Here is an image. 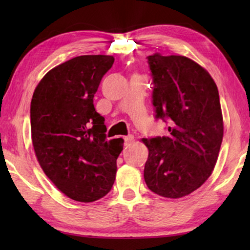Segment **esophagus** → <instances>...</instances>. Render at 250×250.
I'll use <instances>...</instances> for the list:
<instances>
[{
	"mask_svg": "<svg viewBox=\"0 0 250 250\" xmlns=\"http://www.w3.org/2000/svg\"><path fill=\"white\" fill-rule=\"evenodd\" d=\"M133 135L132 134H129V135H125V137L124 138V140H125V146H129L131 142L133 141Z\"/></svg>",
	"mask_w": 250,
	"mask_h": 250,
	"instance_id": "34e87169",
	"label": "esophagus"
}]
</instances>
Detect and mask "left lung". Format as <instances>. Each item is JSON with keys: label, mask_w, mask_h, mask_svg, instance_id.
<instances>
[{"label": "left lung", "mask_w": 250, "mask_h": 250, "mask_svg": "<svg viewBox=\"0 0 250 250\" xmlns=\"http://www.w3.org/2000/svg\"><path fill=\"white\" fill-rule=\"evenodd\" d=\"M146 58L155 119L168 124V135L142 139L149 149L145 181L158 195L180 198L200 188L216 164L224 133L217 86L188 57Z\"/></svg>", "instance_id": "left-lung-1"}]
</instances>
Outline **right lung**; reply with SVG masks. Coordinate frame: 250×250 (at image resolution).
<instances>
[{
  "mask_svg": "<svg viewBox=\"0 0 250 250\" xmlns=\"http://www.w3.org/2000/svg\"><path fill=\"white\" fill-rule=\"evenodd\" d=\"M115 58L83 55L46 74L31 103L32 142L48 179L74 201L89 203L108 194L116 179L122 139L108 141L104 118L94 97Z\"/></svg>",
  "mask_w": 250,
  "mask_h": 250,
  "instance_id": "add662e5",
  "label": "right lung"
}]
</instances>
